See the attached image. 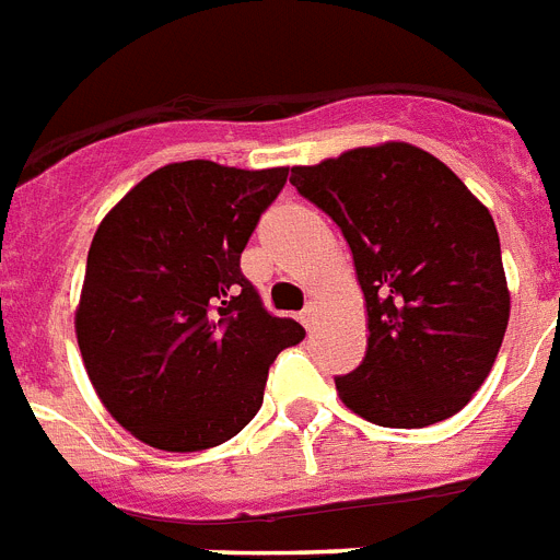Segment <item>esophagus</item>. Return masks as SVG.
Returning a JSON list of instances; mask_svg holds the SVG:
<instances>
[{
  "instance_id": "1",
  "label": "esophagus",
  "mask_w": 560,
  "mask_h": 560,
  "mask_svg": "<svg viewBox=\"0 0 560 560\" xmlns=\"http://www.w3.org/2000/svg\"><path fill=\"white\" fill-rule=\"evenodd\" d=\"M300 323L306 326L308 331L314 329V323H317V306H306L303 308V314H300Z\"/></svg>"
}]
</instances>
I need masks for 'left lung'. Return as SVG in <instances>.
<instances>
[{
	"mask_svg": "<svg viewBox=\"0 0 560 560\" xmlns=\"http://www.w3.org/2000/svg\"><path fill=\"white\" fill-rule=\"evenodd\" d=\"M291 186L343 231L366 300V358L335 377L340 400L389 429L460 412L492 372L510 323L489 208L409 142L294 165Z\"/></svg>",
	"mask_w": 560,
	"mask_h": 560,
	"instance_id": "left-lung-1",
	"label": "left lung"
}]
</instances>
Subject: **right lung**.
Listing matches in <instances>:
<instances>
[{
  "instance_id": "add662e5",
  "label": "right lung",
  "mask_w": 560,
  "mask_h": 560,
  "mask_svg": "<svg viewBox=\"0 0 560 560\" xmlns=\"http://www.w3.org/2000/svg\"><path fill=\"white\" fill-rule=\"evenodd\" d=\"M285 177L171 163L103 217L73 326L96 395L137 441L200 452L234 438L260 409L277 354L306 335L266 312L240 271Z\"/></svg>"
}]
</instances>
